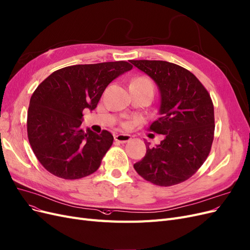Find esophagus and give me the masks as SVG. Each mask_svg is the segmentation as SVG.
Masks as SVG:
<instances>
[{
    "label": "esophagus",
    "mask_w": 250,
    "mask_h": 250,
    "mask_svg": "<svg viewBox=\"0 0 250 250\" xmlns=\"http://www.w3.org/2000/svg\"><path fill=\"white\" fill-rule=\"evenodd\" d=\"M130 140H131V136L129 135V134L121 133V134H116L115 135V141L121 143V144H125V143L129 142Z\"/></svg>",
    "instance_id": "34e87169"
}]
</instances>
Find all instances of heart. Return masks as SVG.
I'll return each mask as SVG.
<instances>
[{"instance_id":"heart-1","label":"heart","mask_w":250,"mask_h":250,"mask_svg":"<svg viewBox=\"0 0 250 250\" xmlns=\"http://www.w3.org/2000/svg\"><path fill=\"white\" fill-rule=\"evenodd\" d=\"M131 85H135V87H139L143 90L149 91L150 93L154 94V83L147 76H139L135 77L134 80H132Z\"/></svg>"}]
</instances>
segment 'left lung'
<instances>
[{
	"mask_svg": "<svg viewBox=\"0 0 250 250\" xmlns=\"http://www.w3.org/2000/svg\"><path fill=\"white\" fill-rule=\"evenodd\" d=\"M130 62L158 85L160 118L149 129L165 135L156 147L146 142L145 157L133 167L155 185L182 183L203 166L212 147L215 124L210 94L194 74L174 63Z\"/></svg>",
	"mask_w": 250,
	"mask_h": 250,
	"instance_id": "obj_1",
	"label": "left lung"
}]
</instances>
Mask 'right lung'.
<instances>
[{
    "instance_id": "add662e5",
    "label": "right lung",
    "mask_w": 250,
    "mask_h": 250,
    "mask_svg": "<svg viewBox=\"0 0 250 250\" xmlns=\"http://www.w3.org/2000/svg\"><path fill=\"white\" fill-rule=\"evenodd\" d=\"M131 69L125 61L73 65L53 72L38 85L30 100L28 139L50 174L75 180L98 169L114 136L107 130L84 131L83 110L95 109L108 83Z\"/></svg>"
}]
</instances>
